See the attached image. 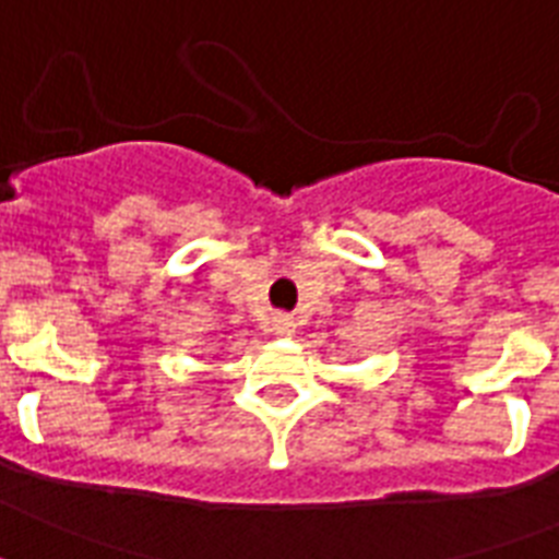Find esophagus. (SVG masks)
I'll return each mask as SVG.
<instances>
[{"label": "esophagus", "instance_id": "34e87169", "mask_svg": "<svg viewBox=\"0 0 559 559\" xmlns=\"http://www.w3.org/2000/svg\"><path fill=\"white\" fill-rule=\"evenodd\" d=\"M272 331H275V336H293V333H296L293 316H275V319H272Z\"/></svg>", "mask_w": 559, "mask_h": 559}]
</instances>
